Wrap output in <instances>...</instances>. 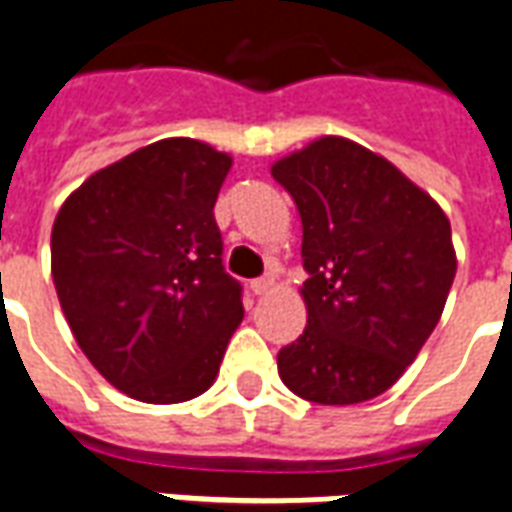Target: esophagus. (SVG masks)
I'll return each mask as SVG.
<instances>
[{
    "mask_svg": "<svg viewBox=\"0 0 512 512\" xmlns=\"http://www.w3.org/2000/svg\"><path fill=\"white\" fill-rule=\"evenodd\" d=\"M273 286H275L273 275H262V278L250 281V292H253V295H267V292H270Z\"/></svg>",
    "mask_w": 512,
    "mask_h": 512,
    "instance_id": "1",
    "label": "esophagus"
}]
</instances>
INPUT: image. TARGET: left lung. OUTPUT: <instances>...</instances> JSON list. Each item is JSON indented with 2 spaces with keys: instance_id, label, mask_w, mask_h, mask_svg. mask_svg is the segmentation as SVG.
Instances as JSON below:
<instances>
[{
  "instance_id": "1",
  "label": "left lung",
  "mask_w": 512,
  "mask_h": 512,
  "mask_svg": "<svg viewBox=\"0 0 512 512\" xmlns=\"http://www.w3.org/2000/svg\"><path fill=\"white\" fill-rule=\"evenodd\" d=\"M303 223L306 331L281 347L297 397L355 405L391 389L438 325L455 278L441 206L391 162L322 137L273 165Z\"/></svg>"
}]
</instances>
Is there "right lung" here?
<instances>
[{
  "instance_id": "1",
  "label": "right lung",
  "mask_w": 512,
  "mask_h": 512,
  "mask_svg": "<svg viewBox=\"0 0 512 512\" xmlns=\"http://www.w3.org/2000/svg\"><path fill=\"white\" fill-rule=\"evenodd\" d=\"M231 157L170 137L93 173L52 228V278L76 344L115 389L170 405L204 394L242 322L217 192Z\"/></svg>"
}]
</instances>
